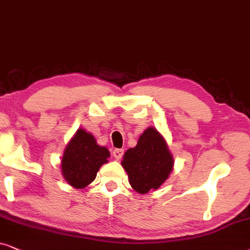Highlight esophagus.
Here are the masks:
<instances>
[{"label":"esophagus","mask_w":250,"mask_h":250,"mask_svg":"<svg viewBox=\"0 0 250 250\" xmlns=\"http://www.w3.org/2000/svg\"><path fill=\"white\" fill-rule=\"evenodd\" d=\"M123 153H125V149H122V148H115L114 151H113V156H114V158H115L116 160H120V159L122 158Z\"/></svg>","instance_id":"34e87169"}]
</instances>
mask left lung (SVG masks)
Masks as SVG:
<instances>
[{"label":"left lung","instance_id":"8db88e82","mask_svg":"<svg viewBox=\"0 0 250 250\" xmlns=\"http://www.w3.org/2000/svg\"><path fill=\"white\" fill-rule=\"evenodd\" d=\"M129 183L136 192L145 194L158 189L169 177L174 158L167 143L155 128L148 127L141 135L137 145L129 148L121 162Z\"/></svg>","mask_w":250,"mask_h":250}]
</instances>
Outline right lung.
<instances>
[{"label": "right lung", "mask_w": 250, "mask_h": 250, "mask_svg": "<svg viewBox=\"0 0 250 250\" xmlns=\"http://www.w3.org/2000/svg\"><path fill=\"white\" fill-rule=\"evenodd\" d=\"M109 151L97 144L94 136L79 129L66 146L62 160V174L75 188H84L95 181L103 165L108 162Z\"/></svg>", "instance_id": "right-lung-1"}]
</instances>
